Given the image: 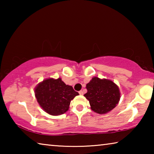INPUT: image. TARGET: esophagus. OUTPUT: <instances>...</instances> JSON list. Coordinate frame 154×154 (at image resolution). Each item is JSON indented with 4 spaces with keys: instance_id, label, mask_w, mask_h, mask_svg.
<instances>
[{
    "instance_id": "esophagus-1",
    "label": "esophagus",
    "mask_w": 154,
    "mask_h": 154,
    "mask_svg": "<svg viewBox=\"0 0 154 154\" xmlns=\"http://www.w3.org/2000/svg\"><path fill=\"white\" fill-rule=\"evenodd\" d=\"M79 94L80 95H83V92L82 90H80L79 92Z\"/></svg>"
}]
</instances>
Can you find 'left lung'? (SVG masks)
<instances>
[{
    "label": "left lung",
    "mask_w": 154,
    "mask_h": 154,
    "mask_svg": "<svg viewBox=\"0 0 154 154\" xmlns=\"http://www.w3.org/2000/svg\"><path fill=\"white\" fill-rule=\"evenodd\" d=\"M84 96L89 100L91 109L99 114L106 113L116 107L120 98L118 85L108 79L93 77L86 85Z\"/></svg>",
    "instance_id": "obj_1"
}]
</instances>
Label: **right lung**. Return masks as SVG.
Returning a JSON list of instances; mask_svg holds the SVG:
<instances>
[{
  "label": "right lung",
  "instance_id": "1",
  "mask_svg": "<svg viewBox=\"0 0 154 154\" xmlns=\"http://www.w3.org/2000/svg\"><path fill=\"white\" fill-rule=\"evenodd\" d=\"M35 96L44 111L52 116H59L68 111L70 103L79 93L60 78L48 79L36 87Z\"/></svg>",
  "mask_w": 154,
  "mask_h": 154
}]
</instances>
